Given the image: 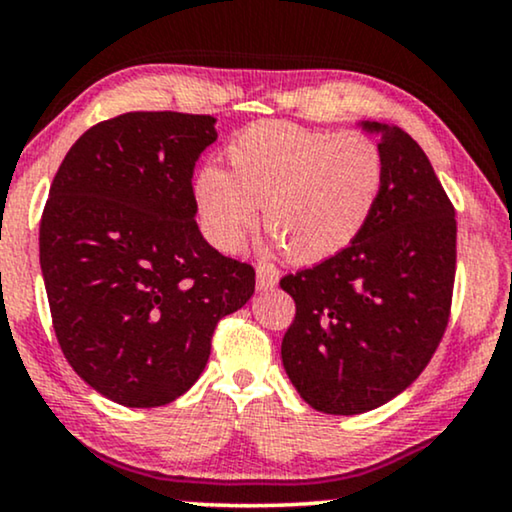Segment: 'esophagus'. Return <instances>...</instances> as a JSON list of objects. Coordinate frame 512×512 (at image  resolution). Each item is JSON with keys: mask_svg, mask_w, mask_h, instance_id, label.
<instances>
[{"mask_svg": "<svg viewBox=\"0 0 512 512\" xmlns=\"http://www.w3.org/2000/svg\"><path fill=\"white\" fill-rule=\"evenodd\" d=\"M278 283V269L269 262H260L257 264V288L260 290H271L276 288Z\"/></svg>", "mask_w": 512, "mask_h": 512, "instance_id": "esophagus-1", "label": "esophagus"}]
</instances>
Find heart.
I'll list each match as a JSON object with an SVG mask.
<instances>
[{
	"label": "heart",
	"instance_id": "1",
	"mask_svg": "<svg viewBox=\"0 0 512 512\" xmlns=\"http://www.w3.org/2000/svg\"><path fill=\"white\" fill-rule=\"evenodd\" d=\"M226 163V172L205 167L193 186L208 236L222 250H236L262 208L264 229L300 264L345 250L364 231L385 186L378 141L283 120L245 127L226 146Z\"/></svg>",
	"mask_w": 512,
	"mask_h": 512
}]
</instances>
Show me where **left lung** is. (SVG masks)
<instances>
[{
    "label": "left lung",
    "instance_id": "obj_1",
    "mask_svg": "<svg viewBox=\"0 0 512 512\" xmlns=\"http://www.w3.org/2000/svg\"><path fill=\"white\" fill-rule=\"evenodd\" d=\"M380 134L385 186L364 231L312 269L281 278L295 319L281 342L290 383L316 411L378 409L423 373L449 323L456 212L404 129Z\"/></svg>",
    "mask_w": 512,
    "mask_h": 512
}]
</instances>
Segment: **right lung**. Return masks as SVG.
I'll return each instance as SVG.
<instances>
[{"label":"right lung","mask_w":512,"mask_h":512,"mask_svg":"<svg viewBox=\"0 0 512 512\" xmlns=\"http://www.w3.org/2000/svg\"><path fill=\"white\" fill-rule=\"evenodd\" d=\"M212 115L125 113L70 148L40 222L54 331L89 387L129 409L196 383L219 319L255 293V269L205 241L193 167Z\"/></svg>","instance_id":"right-lung-1"}]
</instances>
